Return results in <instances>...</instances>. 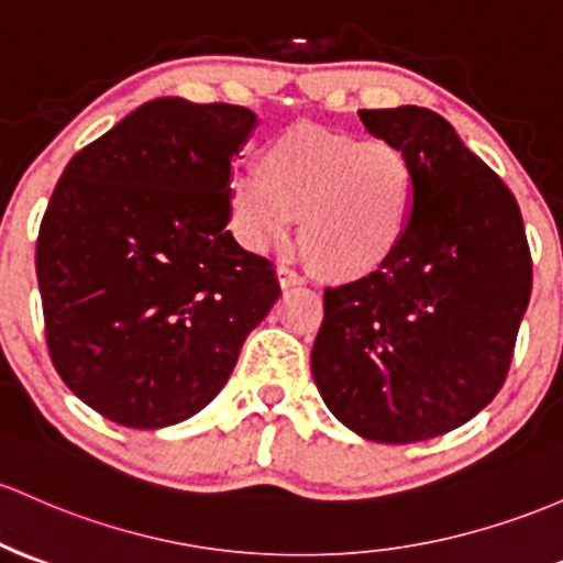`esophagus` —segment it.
<instances>
[{"label": "esophagus", "mask_w": 563, "mask_h": 563, "mask_svg": "<svg viewBox=\"0 0 563 563\" xmlns=\"http://www.w3.org/2000/svg\"><path fill=\"white\" fill-rule=\"evenodd\" d=\"M277 280H280V286L286 288V286H296V283H301L305 277H301L296 269L288 267V264H277Z\"/></svg>", "instance_id": "obj_1"}]
</instances>
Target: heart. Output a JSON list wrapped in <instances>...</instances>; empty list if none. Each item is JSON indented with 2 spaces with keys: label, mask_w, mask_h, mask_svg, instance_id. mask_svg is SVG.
I'll use <instances>...</instances> for the list:
<instances>
[{
  "label": "heart",
  "mask_w": 563,
  "mask_h": 563,
  "mask_svg": "<svg viewBox=\"0 0 563 563\" xmlns=\"http://www.w3.org/2000/svg\"><path fill=\"white\" fill-rule=\"evenodd\" d=\"M411 202V165L398 144L310 125L277 135L262 170L230 181L232 230L245 249L286 243L301 216V249L333 277L379 267L404 238Z\"/></svg>",
  "instance_id": "b5f03b06"
}]
</instances>
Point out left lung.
Here are the masks:
<instances>
[{"mask_svg": "<svg viewBox=\"0 0 563 563\" xmlns=\"http://www.w3.org/2000/svg\"><path fill=\"white\" fill-rule=\"evenodd\" d=\"M409 157V224L379 267L323 294L312 376L333 417L376 443L460 428L508 376L532 253L503 178L422 107L361 109Z\"/></svg>", "mask_w": 563, "mask_h": 563, "instance_id": "obj_1", "label": "left lung"}]
</instances>
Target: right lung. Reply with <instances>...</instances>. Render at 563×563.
I'll return each mask as SVG.
<instances>
[{
  "instance_id": "right-lung-1",
  "label": "right lung",
  "mask_w": 563,
  "mask_h": 563,
  "mask_svg": "<svg viewBox=\"0 0 563 563\" xmlns=\"http://www.w3.org/2000/svg\"><path fill=\"white\" fill-rule=\"evenodd\" d=\"M256 114L154 98L79 150L36 238L51 361L79 400L157 430L206 409L280 296L227 230Z\"/></svg>"
}]
</instances>
